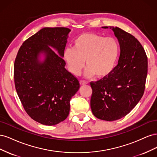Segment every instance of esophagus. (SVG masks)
Returning a JSON list of instances; mask_svg holds the SVG:
<instances>
[{"mask_svg":"<svg viewBox=\"0 0 157 157\" xmlns=\"http://www.w3.org/2000/svg\"><path fill=\"white\" fill-rule=\"evenodd\" d=\"M88 82H86V81H84V80H80V85H85V84H86Z\"/></svg>","mask_w":157,"mask_h":157,"instance_id":"esophagus-1","label":"esophagus"}]
</instances>
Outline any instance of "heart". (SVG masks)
Wrapping results in <instances>:
<instances>
[{
	"label": "heart",
	"instance_id": "b5f03b06",
	"mask_svg": "<svg viewBox=\"0 0 157 157\" xmlns=\"http://www.w3.org/2000/svg\"><path fill=\"white\" fill-rule=\"evenodd\" d=\"M119 53V45L116 39L94 33H85L73 41V48H66L64 58L71 73L78 75L84 66L85 75L104 78L115 67Z\"/></svg>",
	"mask_w": 157,
	"mask_h": 157
}]
</instances>
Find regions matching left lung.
<instances>
[{"label": "left lung", "instance_id": "8db88e82", "mask_svg": "<svg viewBox=\"0 0 157 157\" xmlns=\"http://www.w3.org/2000/svg\"><path fill=\"white\" fill-rule=\"evenodd\" d=\"M112 30L121 47L118 65L108 77L90 82L92 111L98 118L107 121L125 117L140 101L148 67L145 50L137 39L118 27Z\"/></svg>", "mask_w": 157, "mask_h": 157}]
</instances>
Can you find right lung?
I'll use <instances>...</instances> for the list:
<instances>
[{
	"label": "right lung",
	"instance_id": "right-lung-1",
	"mask_svg": "<svg viewBox=\"0 0 157 157\" xmlns=\"http://www.w3.org/2000/svg\"><path fill=\"white\" fill-rule=\"evenodd\" d=\"M70 31L66 27L43 28L24 41L14 61L19 98L27 115L42 124L52 126L66 119L71 99L80 88L78 78L65 68L62 58ZM41 52L46 54L42 63L37 60Z\"/></svg>",
	"mask_w": 157,
	"mask_h": 157
}]
</instances>
